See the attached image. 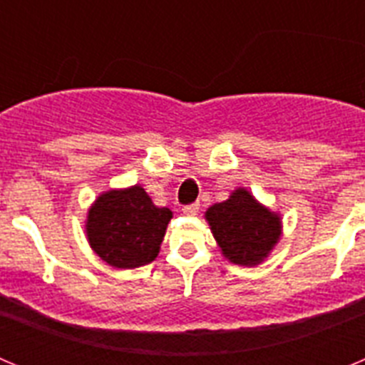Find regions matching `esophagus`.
Here are the masks:
<instances>
[{
    "mask_svg": "<svg viewBox=\"0 0 365 365\" xmlns=\"http://www.w3.org/2000/svg\"><path fill=\"white\" fill-rule=\"evenodd\" d=\"M182 212H185L186 215H195L199 212V202H192V205L182 206Z\"/></svg>",
    "mask_w": 365,
    "mask_h": 365,
    "instance_id": "34e87169",
    "label": "esophagus"
}]
</instances>
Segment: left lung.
<instances>
[{
	"instance_id": "obj_1",
	"label": "left lung",
	"mask_w": 365,
	"mask_h": 365,
	"mask_svg": "<svg viewBox=\"0 0 365 365\" xmlns=\"http://www.w3.org/2000/svg\"><path fill=\"white\" fill-rule=\"evenodd\" d=\"M206 219L225 257L237 265L261 263L282 234L279 215L261 206L245 188L210 206Z\"/></svg>"
}]
</instances>
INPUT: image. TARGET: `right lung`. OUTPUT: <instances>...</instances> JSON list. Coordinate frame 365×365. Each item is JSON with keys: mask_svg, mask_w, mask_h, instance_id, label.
<instances>
[{"mask_svg": "<svg viewBox=\"0 0 365 365\" xmlns=\"http://www.w3.org/2000/svg\"><path fill=\"white\" fill-rule=\"evenodd\" d=\"M172 219L170 208H159L140 186L102 193L87 215V240L106 263L135 269L159 254Z\"/></svg>", "mask_w": 365, "mask_h": 365, "instance_id": "add662e5", "label": "right lung"}]
</instances>
